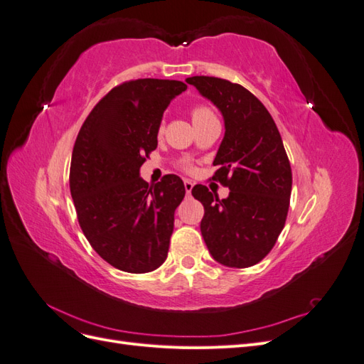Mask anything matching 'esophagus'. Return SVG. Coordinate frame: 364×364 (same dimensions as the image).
Here are the masks:
<instances>
[{
	"label": "esophagus",
	"instance_id": "1",
	"mask_svg": "<svg viewBox=\"0 0 364 364\" xmlns=\"http://www.w3.org/2000/svg\"><path fill=\"white\" fill-rule=\"evenodd\" d=\"M183 185H185V191H186V194H190V193H191V190H193L194 183H193L191 181H188V179H185V181H183Z\"/></svg>",
	"mask_w": 364,
	"mask_h": 364
}]
</instances>
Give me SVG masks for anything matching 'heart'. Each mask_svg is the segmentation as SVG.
<instances>
[{"label":"heart","mask_w":364,"mask_h":364,"mask_svg":"<svg viewBox=\"0 0 364 364\" xmlns=\"http://www.w3.org/2000/svg\"><path fill=\"white\" fill-rule=\"evenodd\" d=\"M209 117H214V114L211 112V109L203 106V105H197L191 109V118H193V123H197V121H202L205 118H209ZM158 134L162 135L164 134V123L159 124V129H158ZM182 168L185 171H193V165L190 162H183L182 164Z\"/></svg>","instance_id":"b5f03b06"}]
</instances>
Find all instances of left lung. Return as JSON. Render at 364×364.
<instances>
[{
  "label": "left lung",
  "mask_w": 364,
  "mask_h": 364,
  "mask_svg": "<svg viewBox=\"0 0 364 364\" xmlns=\"http://www.w3.org/2000/svg\"><path fill=\"white\" fill-rule=\"evenodd\" d=\"M225 118V138L213 181L230 190L226 199L196 185L202 202L200 230L209 253L228 267L246 269L269 255L290 206L291 167L279 130L264 105L245 86L218 77L186 79Z\"/></svg>",
  "instance_id": "left-lung-1"
}]
</instances>
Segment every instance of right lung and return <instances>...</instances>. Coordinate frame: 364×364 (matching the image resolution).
Segmentation results:
<instances>
[{"mask_svg": "<svg viewBox=\"0 0 364 364\" xmlns=\"http://www.w3.org/2000/svg\"><path fill=\"white\" fill-rule=\"evenodd\" d=\"M185 90L179 80L121 83L94 106L77 135L70 168L77 220L92 249L115 269L147 273L167 258L185 185L165 174L149 186L139 168L158 147L164 111Z\"/></svg>", "mask_w": 364, "mask_h": 364, "instance_id": "1", "label": "right lung"}]
</instances>
